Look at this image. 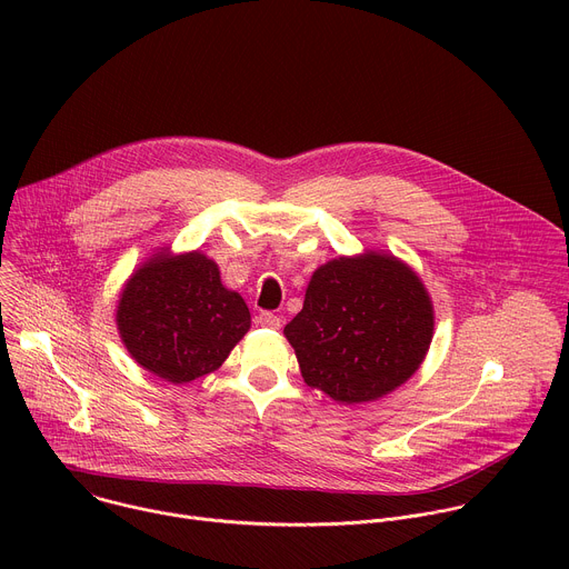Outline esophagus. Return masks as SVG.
Listing matches in <instances>:
<instances>
[{
    "label": "esophagus",
    "mask_w": 569,
    "mask_h": 569,
    "mask_svg": "<svg viewBox=\"0 0 569 569\" xmlns=\"http://www.w3.org/2000/svg\"><path fill=\"white\" fill-rule=\"evenodd\" d=\"M257 321L261 323V327H266V329H279V327H281V317L274 315V312H270V310L259 312Z\"/></svg>",
    "instance_id": "obj_1"
}]
</instances>
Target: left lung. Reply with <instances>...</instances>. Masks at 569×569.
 <instances>
[{
    "label": "left lung",
    "instance_id": "left-lung-1",
    "mask_svg": "<svg viewBox=\"0 0 569 569\" xmlns=\"http://www.w3.org/2000/svg\"><path fill=\"white\" fill-rule=\"evenodd\" d=\"M432 329L419 277L393 257L367 252L315 270L303 308L283 333L306 385L351 405L408 380L428 353Z\"/></svg>",
    "mask_w": 569,
    "mask_h": 569
}]
</instances>
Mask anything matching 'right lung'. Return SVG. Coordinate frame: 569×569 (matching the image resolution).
Masks as SVG:
<instances>
[{
    "label": "right lung",
    "mask_w": 569,
    "mask_h": 569,
    "mask_svg": "<svg viewBox=\"0 0 569 569\" xmlns=\"http://www.w3.org/2000/svg\"><path fill=\"white\" fill-rule=\"evenodd\" d=\"M119 333L130 356L173 385L216 371L250 331V310L200 252L159 254L126 283Z\"/></svg>",
    "instance_id": "obj_1"
}]
</instances>
